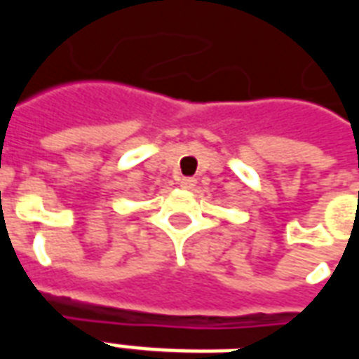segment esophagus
<instances>
[{
    "instance_id": "1",
    "label": "esophagus",
    "mask_w": 359,
    "mask_h": 359,
    "mask_svg": "<svg viewBox=\"0 0 359 359\" xmlns=\"http://www.w3.org/2000/svg\"><path fill=\"white\" fill-rule=\"evenodd\" d=\"M180 187L190 190V188L196 187V179H192V177H182V179H180Z\"/></svg>"
}]
</instances>
